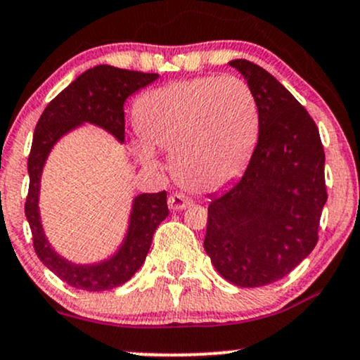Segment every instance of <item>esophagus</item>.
I'll return each mask as SVG.
<instances>
[{
	"label": "esophagus",
	"instance_id": "obj_1",
	"mask_svg": "<svg viewBox=\"0 0 360 360\" xmlns=\"http://www.w3.org/2000/svg\"><path fill=\"white\" fill-rule=\"evenodd\" d=\"M191 203H193L191 198H188L183 193H172L171 196H169V200H167L169 208L174 210V212H179V210L188 208V206Z\"/></svg>",
	"mask_w": 360,
	"mask_h": 360
}]
</instances>
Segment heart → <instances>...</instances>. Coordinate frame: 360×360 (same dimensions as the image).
Instances as JSON below:
<instances>
[{
	"label": "heart",
	"instance_id": "b5f03b06",
	"mask_svg": "<svg viewBox=\"0 0 360 360\" xmlns=\"http://www.w3.org/2000/svg\"><path fill=\"white\" fill-rule=\"evenodd\" d=\"M143 142L137 154L154 162V150L172 152L176 179L212 193L237 177L249 162L259 134V111L240 77H198L143 94L135 108Z\"/></svg>",
	"mask_w": 360,
	"mask_h": 360
}]
</instances>
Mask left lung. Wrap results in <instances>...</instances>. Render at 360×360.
Instances as JSON below:
<instances>
[{"label": "left lung", "instance_id": "left-lung-1", "mask_svg": "<svg viewBox=\"0 0 360 360\" xmlns=\"http://www.w3.org/2000/svg\"><path fill=\"white\" fill-rule=\"evenodd\" d=\"M259 111V139L240 179L208 206L205 250L221 278L259 288L289 274L318 242L325 152L309 113L254 62H229Z\"/></svg>", "mask_w": 360, "mask_h": 360}]
</instances>
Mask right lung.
Listing matches in <instances>:
<instances>
[{
	"label": "right lung",
	"mask_w": 360,
	"mask_h": 360,
	"mask_svg": "<svg viewBox=\"0 0 360 360\" xmlns=\"http://www.w3.org/2000/svg\"><path fill=\"white\" fill-rule=\"evenodd\" d=\"M159 74L127 71L113 65H96L76 77L60 91L44 110L34 131V142L28 155V186L25 214L34 237V249L53 274L69 286L84 291H105L125 284L142 267L152 237L159 223L166 220L167 193H142L134 198L130 221L125 238L118 250L96 264H74L57 254L45 237L39 212V194L42 171L57 140L65 134L91 123L106 130L118 142L125 140L127 98L154 82Z\"/></svg>",
	"instance_id": "right-lung-1"
}]
</instances>
